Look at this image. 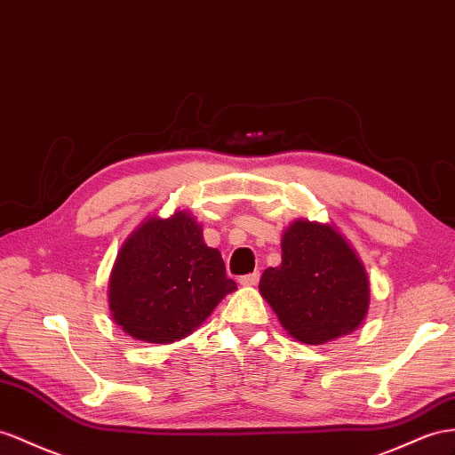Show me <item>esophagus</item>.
<instances>
[{"instance_id": "obj_1", "label": "esophagus", "mask_w": 455, "mask_h": 455, "mask_svg": "<svg viewBox=\"0 0 455 455\" xmlns=\"http://www.w3.org/2000/svg\"><path fill=\"white\" fill-rule=\"evenodd\" d=\"M238 283L242 286H255V284L259 283V273L255 271V273H250V275H243V276L238 278Z\"/></svg>"}]
</instances>
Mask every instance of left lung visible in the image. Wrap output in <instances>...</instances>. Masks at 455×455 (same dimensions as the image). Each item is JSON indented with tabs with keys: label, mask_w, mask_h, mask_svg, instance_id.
<instances>
[{
	"label": "left lung",
	"mask_w": 455,
	"mask_h": 455,
	"mask_svg": "<svg viewBox=\"0 0 455 455\" xmlns=\"http://www.w3.org/2000/svg\"><path fill=\"white\" fill-rule=\"evenodd\" d=\"M259 292L290 336L324 344L355 331L369 309V281L349 243L329 225L299 219L283 236V263Z\"/></svg>",
	"instance_id": "obj_1"
}]
</instances>
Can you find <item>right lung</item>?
I'll return each mask as SVG.
<instances>
[{"mask_svg": "<svg viewBox=\"0 0 455 455\" xmlns=\"http://www.w3.org/2000/svg\"><path fill=\"white\" fill-rule=\"evenodd\" d=\"M235 290L220 251L207 248L202 227L179 212L149 219L128 236L111 273L109 309L132 339L171 344L192 334Z\"/></svg>", "mask_w": 455, "mask_h": 455, "instance_id": "1", "label": "right lung"}]
</instances>
